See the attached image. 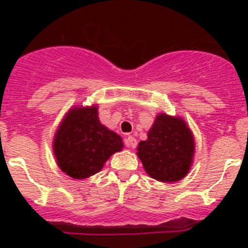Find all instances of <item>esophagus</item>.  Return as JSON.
<instances>
[{
    "label": "esophagus",
    "mask_w": 248,
    "mask_h": 248,
    "mask_svg": "<svg viewBox=\"0 0 248 248\" xmlns=\"http://www.w3.org/2000/svg\"><path fill=\"white\" fill-rule=\"evenodd\" d=\"M126 144L131 148H135V147H137V144H138L137 139H135L134 137H132V135H128L127 139H126Z\"/></svg>",
    "instance_id": "1"
}]
</instances>
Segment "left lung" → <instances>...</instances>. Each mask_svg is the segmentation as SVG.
<instances>
[{
  "label": "left lung",
  "mask_w": 248,
  "mask_h": 248,
  "mask_svg": "<svg viewBox=\"0 0 248 248\" xmlns=\"http://www.w3.org/2000/svg\"><path fill=\"white\" fill-rule=\"evenodd\" d=\"M194 140L182 118L158 115L148 139L138 147V157L145 171L159 182H177L192 165Z\"/></svg>",
  "instance_id": "8db88e82"
}]
</instances>
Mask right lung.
<instances>
[{
    "mask_svg": "<svg viewBox=\"0 0 248 248\" xmlns=\"http://www.w3.org/2000/svg\"><path fill=\"white\" fill-rule=\"evenodd\" d=\"M57 165L70 177H90L104 167L107 159L121 151L120 135L99 122L97 107L73 108L67 113L54 139Z\"/></svg>",
    "mask_w": 248,
    "mask_h": 248,
    "instance_id": "right-lung-1",
    "label": "right lung"
}]
</instances>
